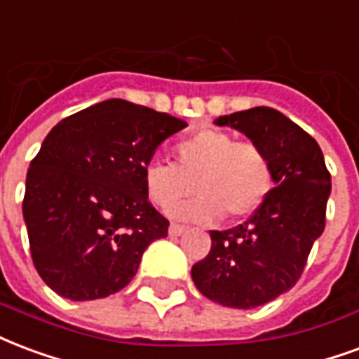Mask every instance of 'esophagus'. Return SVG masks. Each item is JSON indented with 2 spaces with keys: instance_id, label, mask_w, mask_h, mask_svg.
Returning a JSON list of instances; mask_svg holds the SVG:
<instances>
[{
  "instance_id": "34e87169",
  "label": "esophagus",
  "mask_w": 359,
  "mask_h": 359,
  "mask_svg": "<svg viewBox=\"0 0 359 359\" xmlns=\"http://www.w3.org/2000/svg\"><path fill=\"white\" fill-rule=\"evenodd\" d=\"M187 230V226H180V224H171V226H169V233H171V236H182Z\"/></svg>"
}]
</instances>
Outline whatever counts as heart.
<instances>
[{
	"label": "heart",
	"instance_id": "b5f03b06",
	"mask_svg": "<svg viewBox=\"0 0 359 359\" xmlns=\"http://www.w3.org/2000/svg\"><path fill=\"white\" fill-rule=\"evenodd\" d=\"M175 165L152 159L144 165V190L154 205L170 207L193 191L194 201L169 209L180 220L213 222L222 215L247 219L266 201L274 184L268 154L255 142H236L232 135L203 127L172 146Z\"/></svg>",
	"mask_w": 359,
	"mask_h": 359
}]
</instances>
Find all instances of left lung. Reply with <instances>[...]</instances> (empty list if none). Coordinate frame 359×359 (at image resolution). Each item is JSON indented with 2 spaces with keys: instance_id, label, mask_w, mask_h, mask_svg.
Returning <instances> with one entry per match:
<instances>
[{
  "instance_id": "obj_1",
  "label": "left lung",
  "mask_w": 359,
  "mask_h": 359,
  "mask_svg": "<svg viewBox=\"0 0 359 359\" xmlns=\"http://www.w3.org/2000/svg\"><path fill=\"white\" fill-rule=\"evenodd\" d=\"M215 126L243 133L274 169V188L261 209L240 226L211 230V251L192 266L203 297L247 310L274 301L301 278L325 228L331 175L318 142L274 108L220 116Z\"/></svg>"
}]
</instances>
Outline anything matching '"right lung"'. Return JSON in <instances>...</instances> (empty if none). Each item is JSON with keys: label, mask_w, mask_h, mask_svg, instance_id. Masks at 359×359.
<instances>
[{"label": "right lung", "mask_w": 359, "mask_h": 359, "mask_svg": "<svg viewBox=\"0 0 359 359\" xmlns=\"http://www.w3.org/2000/svg\"><path fill=\"white\" fill-rule=\"evenodd\" d=\"M187 121L121 98L62 119L26 175L22 215L34 266L70 301L118 293L169 220L148 201L142 171Z\"/></svg>", "instance_id": "1"}]
</instances>
